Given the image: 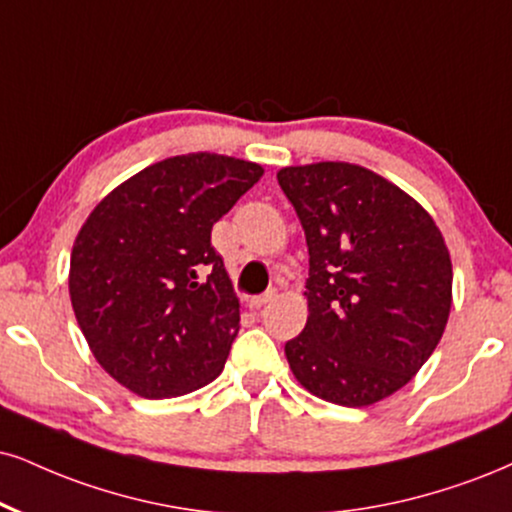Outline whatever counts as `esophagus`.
Masks as SVG:
<instances>
[{"instance_id":"esophagus-1","label":"esophagus","mask_w":512,"mask_h":512,"mask_svg":"<svg viewBox=\"0 0 512 512\" xmlns=\"http://www.w3.org/2000/svg\"><path fill=\"white\" fill-rule=\"evenodd\" d=\"M275 296H277V289H268V292L254 296V299H251V306H254V308L266 306V304H270V301L275 299Z\"/></svg>"}]
</instances>
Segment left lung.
<instances>
[{"label": "left lung", "mask_w": 512, "mask_h": 512, "mask_svg": "<svg viewBox=\"0 0 512 512\" xmlns=\"http://www.w3.org/2000/svg\"><path fill=\"white\" fill-rule=\"evenodd\" d=\"M308 244V320L285 353L294 377L337 406L387 399L437 349L453 270L437 223L382 175L344 161L277 173Z\"/></svg>", "instance_id": "1"}]
</instances>
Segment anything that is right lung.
Masks as SVG:
<instances>
[{"label": "right lung", "instance_id": "1", "mask_svg": "<svg viewBox=\"0 0 512 512\" xmlns=\"http://www.w3.org/2000/svg\"><path fill=\"white\" fill-rule=\"evenodd\" d=\"M261 175L232 156H173L106 194L80 227L75 318L99 365L137 396H182L223 372L239 299L211 230Z\"/></svg>", "mask_w": 512, "mask_h": 512}]
</instances>
